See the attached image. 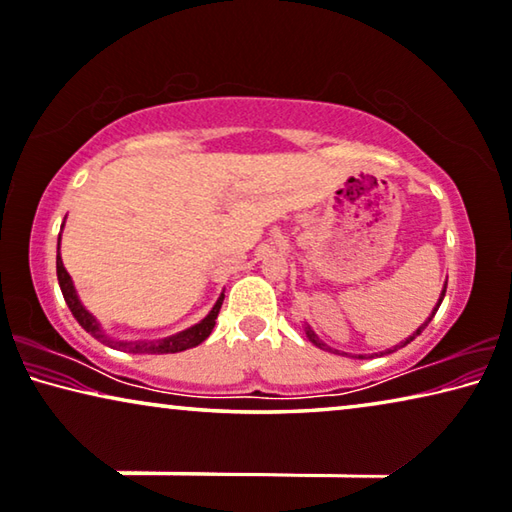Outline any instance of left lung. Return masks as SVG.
I'll return each mask as SVG.
<instances>
[{
  "label": "left lung",
  "instance_id": "1",
  "mask_svg": "<svg viewBox=\"0 0 512 512\" xmlns=\"http://www.w3.org/2000/svg\"><path fill=\"white\" fill-rule=\"evenodd\" d=\"M446 283H448V281H446ZM446 283H444L442 297H439V302H437V306H435V311H432V316H430V318H428L426 322H423V325H421V327H419V329H416V332H414V336H410V338H407V341H405L403 345H407V343H410V341H414V338H416V336H419V334L423 332V329H426V327H428V322H430L432 318H435V313H437V309H439V304H442V300H444V295H446ZM306 336H309V341H311V343H316V345H318V348H322V350H327V348H325V343H320V341H318V338H316V334H313V332H311V327H306ZM403 345H398V348H403ZM398 348H393V350H389V352H396ZM338 355H341V352H338ZM359 359H366V357H364V355H359Z\"/></svg>",
  "mask_w": 512,
  "mask_h": 512
}]
</instances>
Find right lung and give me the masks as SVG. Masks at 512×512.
Segmentation results:
<instances>
[{
	"mask_svg": "<svg viewBox=\"0 0 512 512\" xmlns=\"http://www.w3.org/2000/svg\"><path fill=\"white\" fill-rule=\"evenodd\" d=\"M57 279H59L61 293H64V300H66V304H68L70 313H73L75 320L80 322V325L84 327V332H89L93 338H98L100 343L109 345V348H116V350H123V352H148V355H164V352H183V350H187V348H194V345L203 343V341H206V338L210 336L212 327H215L217 313H219V309H222V302H224V295H222V297H219V300H217V304L212 306V311L208 313V316L199 322V325L185 329V332H180V334H176V336L162 338V341L125 343V341H112V338H109V336L98 327L96 318H93L91 313L84 309L82 302L77 300L75 288H73V281H70V274L66 272L64 263H61L59 247H57Z\"/></svg>",
	"mask_w": 512,
	"mask_h": 512,
	"instance_id": "right-lung-1",
	"label": "right lung"
}]
</instances>
